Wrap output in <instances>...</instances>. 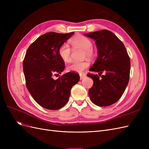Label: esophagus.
Returning a JSON list of instances; mask_svg holds the SVG:
<instances>
[{
    "label": "esophagus",
    "instance_id": "34e87169",
    "mask_svg": "<svg viewBox=\"0 0 149 149\" xmlns=\"http://www.w3.org/2000/svg\"><path fill=\"white\" fill-rule=\"evenodd\" d=\"M79 76H80V79H83L84 78H86V74L84 73H80L79 74Z\"/></svg>",
    "mask_w": 149,
    "mask_h": 149
}]
</instances>
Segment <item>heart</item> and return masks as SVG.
Listing matches in <instances>:
<instances>
[{"label": "heart", "instance_id": "1", "mask_svg": "<svg viewBox=\"0 0 149 149\" xmlns=\"http://www.w3.org/2000/svg\"><path fill=\"white\" fill-rule=\"evenodd\" d=\"M71 44L74 48L84 49V56L88 58H93L96 56V52L93 48V42L91 39L82 35H77L70 40ZM71 49L68 45L62 44L58 49V54L61 60L69 63L71 61ZM89 66V63L87 61H75L68 67V71L81 73Z\"/></svg>", "mask_w": 149, "mask_h": 149}]
</instances>
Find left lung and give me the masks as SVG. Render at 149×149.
I'll return each instance as SVG.
<instances>
[{
  "mask_svg": "<svg viewBox=\"0 0 149 149\" xmlns=\"http://www.w3.org/2000/svg\"><path fill=\"white\" fill-rule=\"evenodd\" d=\"M95 40L98 56L90 71L99 72L97 74L88 73L93 80L89 89L91 101L98 106H108L116 102L123 95L129 83L130 58L123 43L112 31L107 30L84 34Z\"/></svg>",
  "mask_w": 149,
  "mask_h": 149,
  "instance_id": "left-lung-1",
  "label": "left lung"
}]
</instances>
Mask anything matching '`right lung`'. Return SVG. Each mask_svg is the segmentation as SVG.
I'll return each instance as SVG.
<instances>
[{"label":"right lung","mask_w":149,"mask_h":149,"mask_svg":"<svg viewBox=\"0 0 149 149\" xmlns=\"http://www.w3.org/2000/svg\"><path fill=\"white\" fill-rule=\"evenodd\" d=\"M73 33H45L26 52L23 61L26 86L34 100L45 109L58 110L63 107L69 100L72 87L79 80V75L74 72L57 79L53 78L61 74L65 66L58 49Z\"/></svg>","instance_id":"obj_1"}]
</instances>
